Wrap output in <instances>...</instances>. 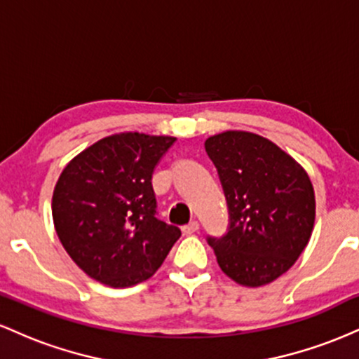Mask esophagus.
<instances>
[{"mask_svg":"<svg viewBox=\"0 0 359 359\" xmlns=\"http://www.w3.org/2000/svg\"><path fill=\"white\" fill-rule=\"evenodd\" d=\"M182 231H184V234H194V233H197V231H199V222H197V221H191V222H189V224L184 226Z\"/></svg>","mask_w":359,"mask_h":359,"instance_id":"esophagus-1","label":"esophagus"}]
</instances>
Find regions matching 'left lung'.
I'll list each match as a JSON object with an SVG mask.
<instances>
[{"label":"left lung","mask_w":359,"mask_h":359,"mask_svg":"<svg viewBox=\"0 0 359 359\" xmlns=\"http://www.w3.org/2000/svg\"><path fill=\"white\" fill-rule=\"evenodd\" d=\"M229 212L228 233L208 236L221 270L245 287L277 280L311 240L314 187L307 172L270 140L224 131L205 140Z\"/></svg>","instance_id":"8db88e82"}]
</instances>
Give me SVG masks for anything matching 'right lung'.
<instances>
[{"label": "right lung", "mask_w": 359, "mask_h": 359, "mask_svg": "<svg viewBox=\"0 0 359 359\" xmlns=\"http://www.w3.org/2000/svg\"><path fill=\"white\" fill-rule=\"evenodd\" d=\"M174 137L111 135L74 156L53 189L57 236L76 265L108 287L150 278L174 243L177 226L156 217L151 175Z\"/></svg>", "instance_id": "obj_1"}]
</instances>
